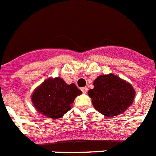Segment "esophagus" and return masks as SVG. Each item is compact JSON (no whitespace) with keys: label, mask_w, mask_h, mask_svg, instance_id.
Instances as JSON below:
<instances>
[{"label":"esophagus","mask_w":156,"mask_h":156,"mask_svg":"<svg viewBox=\"0 0 156 156\" xmlns=\"http://www.w3.org/2000/svg\"><path fill=\"white\" fill-rule=\"evenodd\" d=\"M82 91L84 93V94H86V93H87V91H88V88H87V87H82Z\"/></svg>","instance_id":"34e87169"}]
</instances>
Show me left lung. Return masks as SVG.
<instances>
[{
    "label": "left lung",
    "instance_id": "obj_1",
    "mask_svg": "<svg viewBox=\"0 0 156 156\" xmlns=\"http://www.w3.org/2000/svg\"><path fill=\"white\" fill-rule=\"evenodd\" d=\"M89 90L94 108L107 116L121 114L130 106L136 92L133 86L112 74L98 76Z\"/></svg>",
    "mask_w": 156,
    "mask_h": 156
}]
</instances>
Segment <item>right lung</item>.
<instances>
[{
	"label": "right lung",
	"mask_w": 156,
	"mask_h": 156,
	"mask_svg": "<svg viewBox=\"0 0 156 156\" xmlns=\"http://www.w3.org/2000/svg\"><path fill=\"white\" fill-rule=\"evenodd\" d=\"M82 91L61 78H48L34 90L31 101L38 112L49 118L58 119L70 110L74 98Z\"/></svg>",
	"instance_id": "1"
}]
</instances>
